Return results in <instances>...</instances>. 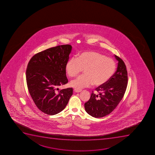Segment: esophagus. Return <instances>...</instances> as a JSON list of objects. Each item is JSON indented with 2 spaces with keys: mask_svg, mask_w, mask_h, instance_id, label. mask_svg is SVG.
<instances>
[{
  "mask_svg": "<svg viewBox=\"0 0 155 155\" xmlns=\"http://www.w3.org/2000/svg\"><path fill=\"white\" fill-rule=\"evenodd\" d=\"M74 92H77V93H79V92H80L81 91V90H80V89H75L74 90Z\"/></svg>",
  "mask_w": 155,
  "mask_h": 155,
  "instance_id": "esophagus-1",
  "label": "esophagus"
}]
</instances>
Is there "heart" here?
<instances>
[{"label": "heart", "instance_id": "obj_1", "mask_svg": "<svg viewBox=\"0 0 155 155\" xmlns=\"http://www.w3.org/2000/svg\"><path fill=\"white\" fill-rule=\"evenodd\" d=\"M66 73L70 78L77 76L83 70L84 75L70 83L76 89L88 87L92 84L100 86L107 83L113 76L116 64L113 58L96 51H85L67 62Z\"/></svg>", "mask_w": 155, "mask_h": 155}]
</instances>
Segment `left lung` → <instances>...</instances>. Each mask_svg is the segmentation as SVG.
I'll use <instances>...</instances> for the list:
<instances>
[{
  "instance_id": "obj_1",
  "label": "left lung",
  "mask_w": 155,
  "mask_h": 155,
  "mask_svg": "<svg viewBox=\"0 0 155 155\" xmlns=\"http://www.w3.org/2000/svg\"><path fill=\"white\" fill-rule=\"evenodd\" d=\"M118 61L117 70L112 78L104 84L92 91L88 101L84 104L85 110L94 118H101L113 111L124 97L128 83L126 67L119 57L115 55Z\"/></svg>"
}]
</instances>
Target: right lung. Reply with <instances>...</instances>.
<instances>
[{"label":"right lung","instance_id":"obj_1","mask_svg":"<svg viewBox=\"0 0 155 155\" xmlns=\"http://www.w3.org/2000/svg\"><path fill=\"white\" fill-rule=\"evenodd\" d=\"M71 51V45H58L37 53L28 63V91L36 106L48 115L62 111L73 94L72 88H58L68 82L65 67Z\"/></svg>","mask_w":155,"mask_h":155}]
</instances>
